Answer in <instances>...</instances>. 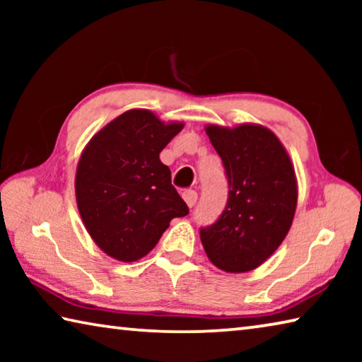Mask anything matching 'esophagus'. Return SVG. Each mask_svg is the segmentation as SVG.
<instances>
[{
  "label": "esophagus",
  "instance_id": "1",
  "mask_svg": "<svg viewBox=\"0 0 362 362\" xmlns=\"http://www.w3.org/2000/svg\"><path fill=\"white\" fill-rule=\"evenodd\" d=\"M182 198L185 199L188 207H193L196 204V199H198V193H196L194 189H185V192L182 193Z\"/></svg>",
  "mask_w": 362,
  "mask_h": 362
}]
</instances>
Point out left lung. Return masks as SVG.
I'll return each mask as SVG.
<instances>
[{
    "label": "left lung",
    "instance_id": "1",
    "mask_svg": "<svg viewBox=\"0 0 362 362\" xmlns=\"http://www.w3.org/2000/svg\"><path fill=\"white\" fill-rule=\"evenodd\" d=\"M228 179L222 216L199 236L209 260L226 273H246L273 255L297 209V177L281 140L265 126H206Z\"/></svg>",
    "mask_w": 362,
    "mask_h": 362
}]
</instances>
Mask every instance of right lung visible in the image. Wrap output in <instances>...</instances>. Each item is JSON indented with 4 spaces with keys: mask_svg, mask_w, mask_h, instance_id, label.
Here are the masks:
<instances>
[{
    "mask_svg": "<svg viewBox=\"0 0 362 362\" xmlns=\"http://www.w3.org/2000/svg\"><path fill=\"white\" fill-rule=\"evenodd\" d=\"M183 129L145 108L127 110L84 146L75 193L79 216L94 243L119 262H136L156 246L188 206L170 183L159 153Z\"/></svg>",
    "mask_w": 362,
    "mask_h": 362,
    "instance_id": "add662e5",
    "label": "right lung"
}]
</instances>
